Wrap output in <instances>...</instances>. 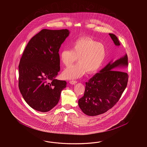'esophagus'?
I'll return each instance as SVG.
<instances>
[{
	"mask_svg": "<svg viewBox=\"0 0 147 147\" xmlns=\"http://www.w3.org/2000/svg\"><path fill=\"white\" fill-rule=\"evenodd\" d=\"M69 82L72 84H75L77 82V81H76V80H70Z\"/></svg>",
	"mask_w": 147,
	"mask_h": 147,
	"instance_id": "esophagus-1",
	"label": "esophagus"
}]
</instances>
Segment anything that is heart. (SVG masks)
Returning a JSON list of instances; mask_svg holds the SVG:
<instances>
[{
	"label": "heart",
	"instance_id": "b5f03b06",
	"mask_svg": "<svg viewBox=\"0 0 147 147\" xmlns=\"http://www.w3.org/2000/svg\"><path fill=\"white\" fill-rule=\"evenodd\" d=\"M107 57V49L103 44L89 36L78 38L72 41L71 49H65L60 53V60L68 67L77 60L79 63L65 69L63 78L74 79L80 78L87 71L97 72L102 66Z\"/></svg>",
	"mask_w": 147,
	"mask_h": 147
}]
</instances>
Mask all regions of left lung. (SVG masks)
<instances>
[{
  "label": "left lung",
  "mask_w": 147,
  "mask_h": 147,
  "mask_svg": "<svg viewBox=\"0 0 147 147\" xmlns=\"http://www.w3.org/2000/svg\"><path fill=\"white\" fill-rule=\"evenodd\" d=\"M109 34L116 46L120 45L115 34ZM128 65V56L125 54L115 62H110L86 82L84 96L78 100V105L84 114L97 116L106 113L116 105L127 86L128 75L125 71L115 70Z\"/></svg>",
  "instance_id": "1"
}]
</instances>
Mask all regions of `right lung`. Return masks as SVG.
<instances>
[{
  "mask_svg": "<svg viewBox=\"0 0 147 147\" xmlns=\"http://www.w3.org/2000/svg\"><path fill=\"white\" fill-rule=\"evenodd\" d=\"M69 34L68 29H44L29 41L19 66V90L34 109L45 113L58 103L66 81L55 78L60 71L61 45Z\"/></svg>",
  "mask_w": 147,
  "mask_h": 147,
  "instance_id": "obj_1",
  "label": "right lung"
}]
</instances>
